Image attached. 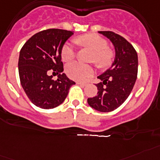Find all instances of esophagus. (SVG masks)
Returning a JSON list of instances; mask_svg holds the SVG:
<instances>
[{
  "instance_id": "34e87169",
  "label": "esophagus",
  "mask_w": 160,
  "mask_h": 160,
  "mask_svg": "<svg viewBox=\"0 0 160 160\" xmlns=\"http://www.w3.org/2000/svg\"><path fill=\"white\" fill-rule=\"evenodd\" d=\"M76 83H77V84H78V85L83 86V87L88 84V83H87V82H76Z\"/></svg>"
}]
</instances>
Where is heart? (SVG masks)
<instances>
[{"label": "heart", "mask_w": 160, "mask_h": 160, "mask_svg": "<svg viewBox=\"0 0 160 160\" xmlns=\"http://www.w3.org/2000/svg\"><path fill=\"white\" fill-rule=\"evenodd\" d=\"M78 44L93 51L92 61L100 68H106L112 64L114 58V51L108 47V42L98 34L88 33L79 36L75 39ZM76 56V51L71 43H65L61 48V58L64 61H71ZM66 74L70 78L83 81L92 76L94 69L92 66L72 62L66 65Z\"/></svg>", "instance_id": "heart-1"}]
</instances>
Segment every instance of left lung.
Wrapping results in <instances>:
<instances>
[{"instance_id": "obj_1", "label": "left lung", "mask_w": 160, "mask_h": 160, "mask_svg": "<svg viewBox=\"0 0 160 160\" xmlns=\"http://www.w3.org/2000/svg\"><path fill=\"white\" fill-rule=\"evenodd\" d=\"M115 47V59L111 68L100 75L102 82L96 84L98 92L88 98L91 107L100 112H110L122 105L135 85L138 71L137 53L132 45L122 36L111 31H100Z\"/></svg>"}]
</instances>
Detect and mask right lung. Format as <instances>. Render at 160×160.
I'll return each mask as SVG.
<instances>
[{"instance_id":"right-lung-1","label":"right lung","mask_w":160,"mask_h":160,"mask_svg":"<svg viewBox=\"0 0 160 160\" xmlns=\"http://www.w3.org/2000/svg\"><path fill=\"white\" fill-rule=\"evenodd\" d=\"M73 32L59 28L43 30L25 42L18 58V74L22 88L31 102L49 109L64 102L75 82L67 78L61 61V48ZM58 74L54 80L53 76Z\"/></svg>"}]
</instances>
